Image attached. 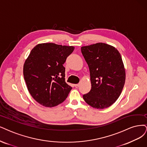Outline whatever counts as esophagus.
Instances as JSON below:
<instances>
[{"label": "esophagus", "mask_w": 147, "mask_h": 147, "mask_svg": "<svg viewBox=\"0 0 147 147\" xmlns=\"http://www.w3.org/2000/svg\"><path fill=\"white\" fill-rule=\"evenodd\" d=\"M74 86H75V87L76 88H78L79 87V84H75V85H74Z\"/></svg>", "instance_id": "1"}]
</instances>
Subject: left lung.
Returning <instances> with one entry per match:
<instances>
[{
  "label": "left lung",
  "mask_w": 147,
  "mask_h": 147,
  "mask_svg": "<svg viewBox=\"0 0 147 147\" xmlns=\"http://www.w3.org/2000/svg\"><path fill=\"white\" fill-rule=\"evenodd\" d=\"M90 73L91 89L84 100L97 109L111 106L120 96L125 81V70L121 54L115 47L97 43L81 47Z\"/></svg>",
  "instance_id": "left-lung-1"
}]
</instances>
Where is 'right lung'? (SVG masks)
<instances>
[{"label":"right lung","mask_w":147,"mask_h":147,"mask_svg":"<svg viewBox=\"0 0 147 147\" xmlns=\"http://www.w3.org/2000/svg\"><path fill=\"white\" fill-rule=\"evenodd\" d=\"M74 50L73 46L45 43L31 51L24 65V76L30 94L42 105L61 104L71 90L65 82L63 65Z\"/></svg>","instance_id":"right-lung-1"}]
</instances>
